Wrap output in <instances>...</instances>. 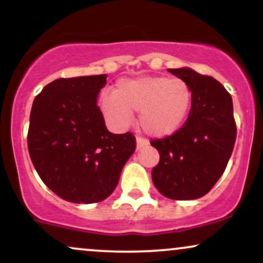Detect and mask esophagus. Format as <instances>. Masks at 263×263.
I'll return each instance as SVG.
<instances>
[{
	"label": "esophagus",
	"mask_w": 263,
	"mask_h": 263,
	"mask_svg": "<svg viewBox=\"0 0 263 263\" xmlns=\"http://www.w3.org/2000/svg\"><path fill=\"white\" fill-rule=\"evenodd\" d=\"M146 146H148V141L144 140V138L137 137V140H136V148L141 149V148H143V147H146Z\"/></svg>",
	"instance_id": "obj_1"
}]
</instances>
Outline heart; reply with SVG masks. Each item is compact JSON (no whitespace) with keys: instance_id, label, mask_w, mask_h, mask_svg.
I'll return each instance as SVG.
<instances>
[{"instance_id":"b5f03b06","label":"heart","mask_w":263,"mask_h":263,"mask_svg":"<svg viewBox=\"0 0 263 263\" xmlns=\"http://www.w3.org/2000/svg\"><path fill=\"white\" fill-rule=\"evenodd\" d=\"M100 110L108 123L123 128L140 111V126L147 135L163 138L183 127L193 105L192 87L180 78L159 75L121 79L115 91L101 93Z\"/></svg>"}]
</instances>
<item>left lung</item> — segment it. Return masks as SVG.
<instances>
[{"label":"left lung","mask_w":263,"mask_h":263,"mask_svg":"<svg viewBox=\"0 0 263 263\" xmlns=\"http://www.w3.org/2000/svg\"><path fill=\"white\" fill-rule=\"evenodd\" d=\"M192 87L193 105L183 127L151 142L159 152L155 186L173 200L204 197L224 173L236 140L231 95L218 80L190 68L168 69Z\"/></svg>","instance_id":"1"}]
</instances>
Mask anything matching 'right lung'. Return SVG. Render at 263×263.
I'll return each instance as SVG.
<instances>
[{
  "label": "right lung",
  "instance_id": "1",
  "mask_svg": "<svg viewBox=\"0 0 263 263\" xmlns=\"http://www.w3.org/2000/svg\"><path fill=\"white\" fill-rule=\"evenodd\" d=\"M106 74L57 79L33 101L28 151L43 183L77 204L105 200L136 149L132 134H111L98 106Z\"/></svg>",
  "mask_w": 263,
  "mask_h": 263
}]
</instances>
